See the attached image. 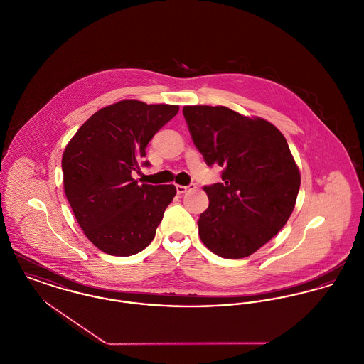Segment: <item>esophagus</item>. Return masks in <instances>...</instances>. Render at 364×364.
I'll return each mask as SVG.
<instances>
[{"label":"esophagus","mask_w":364,"mask_h":364,"mask_svg":"<svg viewBox=\"0 0 364 364\" xmlns=\"http://www.w3.org/2000/svg\"><path fill=\"white\" fill-rule=\"evenodd\" d=\"M176 190H177V193H187V191L195 190V184H190V186H176Z\"/></svg>","instance_id":"34e87169"}]
</instances>
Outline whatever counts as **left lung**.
Masks as SVG:
<instances>
[{"label":"left lung","instance_id":"8db88e82","mask_svg":"<svg viewBox=\"0 0 364 364\" xmlns=\"http://www.w3.org/2000/svg\"><path fill=\"white\" fill-rule=\"evenodd\" d=\"M193 144L223 183L205 186L209 208L198 220L203 245L223 258L257 252L293 213L301 176L284 136L262 118L224 106H186Z\"/></svg>","mask_w":364,"mask_h":364}]
</instances>
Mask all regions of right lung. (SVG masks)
<instances>
[{"label": "right lung", "instance_id": "1", "mask_svg": "<svg viewBox=\"0 0 364 364\" xmlns=\"http://www.w3.org/2000/svg\"><path fill=\"white\" fill-rule=\"evenodd\" d=\"M178 106L121 100L95 112L65 146L62 169L67 200L86 237L111 256H133L155 236L176 187L132 177L154 134ZM149 165V162H143Z\"/></svg>", "mask_w": 364, "mask_h": 364}]
</instances>
